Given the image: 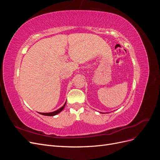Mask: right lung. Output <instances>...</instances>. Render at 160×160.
<instances>
[{"mask_svg": "<svg viewBox=\"0 0 160 160\" xmlns=\"http://www.w3.org/2000/svg\"><path fill=\"white\" fill-rule=\"evenodd\" d=\"M66 103H67V101H66L65 103L63 105V106H62V108H61L60 109H59L57 110V111H53V112H50V113H39L41 114V115H46V116H54V115L58 114L59 113H60L61 111L64 109L65 106V105H66Z\"/></svg>", "mask_w": 160, "mask_h": 160, "instance_id": "obj_1", "label": "right lung"}]
</instances>
